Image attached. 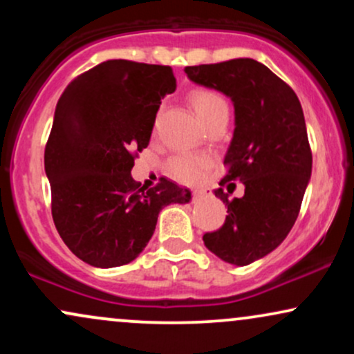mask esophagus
Instances as JSON below:
<instances>
[{
  "instance_id": "esophagus-1",
  "label": "esophagus",
  "mask_w": 354,
  "mask_h": 354,
  "mask_svg": "<svg viewBox=\"0 0 354 354\" xmlns=\"http://www.w3.org/2000/svg\"><path fill=\"white\" fill-rule=\"evenodd\" d=\"M205 194H206L205 189H194L193 191V200H201V198L205 196Z\"/></svg>"
}]
</instances>
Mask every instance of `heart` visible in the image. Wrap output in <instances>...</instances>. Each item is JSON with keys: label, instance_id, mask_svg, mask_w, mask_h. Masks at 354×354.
I'll return each mask as SVG.
<instances>
[{"label": "heart", "instance_id": "obj_1", "mask_svg": "<svg viewBox=\"0 0 354 354\" xmlns=\"http://www.w3.org/2000/svg\"><path fill=\"white\" fill-rule=\"evenodd\" d=\"M189 101L193 104L194 111L200 116L203 123H208L214 116L221 113H228V103L216 91L208 88H196L191 91ZM211 168V158L208 154H193L183 153L173 156L166 165L168 174L176 181L186 183V185H194L201 181L205 174Z\"/></svg>", "mask_w": 354, "mask_h": 354}]
</instances>
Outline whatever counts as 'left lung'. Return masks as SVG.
Wrapping results in <instances>:
<instances>
[{
    "label": "left lung",
    "instance_id": "1",
    "mask_svg": "<svg viewBox=\"0 0 354 354\" xmlns=\"http://www.w3.org/2000/svg\"><path fill=\"white\" fill-rule=\"evenodd\" d=\"M185 73L234 104L228 171L219 185L234 188L231 181H241L245 194L230 200V191L214 189L228 216L203 241L223 261L246 266L281 245L301 208L313 165L301 103L281 78L251 58L186 66Z\"/></svg>",
    "mask_w": 354,
    "mask_h": 354
}]
</instances>
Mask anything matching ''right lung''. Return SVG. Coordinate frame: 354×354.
Instances as JSON below:
<instances>
[{
	"label": "right lung",
	"mask_w": 354,
	"mask_h": 354,
	"mask_svg": "<svg viewBox=\"0 0 354 354\" xmlns=\"http://www.w3.org/2000/svg\"><path fill=\"white\" fill-rule=\"evenodd\" d=\"M176 89L169 66L109 59L68 84L44 148L51 214L64 245L88 265L131 263L171 203L189 189L161 178L140 188L135 158L149 145L161 98Z\"/></svg>",
	"instance_id": "right-lung-1"
}]
</instances>
